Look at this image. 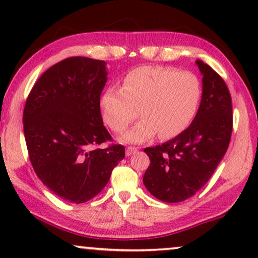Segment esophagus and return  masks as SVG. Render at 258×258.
Returning <instances> with one entry per match:
<instances>
[{"instance_id":"34e87169","label":"esophagus","mask_w":258,"mask_h":258,"mask_svg":"<svg viewBox=\"0 0 258 258\" xmlns=\"http://www.w3.org/2000/svg\"><path fill=\"white\" fill-rule=\"evenodd\" d=\"M137 151V148H135V147H128L125 149V155L126 156H132L133 154H135Z\"/></svg>"}]
</instances>
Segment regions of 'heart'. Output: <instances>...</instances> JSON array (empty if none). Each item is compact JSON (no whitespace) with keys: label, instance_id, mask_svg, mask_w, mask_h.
Returning <instances> with one entry per match:
<instances>
[{"label":"heart","instance_id":"b5f03b06","mask_svg":"<svg viewBox=\"0 0 258 258\" xmlns=\"http://www.w3.org/2000/svg\"><path fill=\"white\" fill-rule=\"evenodd\" d=\"M202 86L191 72L172 67L143 66L123 77L122 88H105L100 97L102 117L115 133L124 132L137 116L143 118L123 136V141L141 143L158 133L171 139L188 128L199 109Z\"/></svg>","mask_w":258,"mask_h":258}]
</instances>
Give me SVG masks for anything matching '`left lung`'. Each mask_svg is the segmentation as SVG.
I'll return each instance as SVG.
<instances>
[{
    "instance_id": "1",
    "label": "left lung",
    "mask_w": 258,
    "mask_h": 258,
    "mask_svg": "<svg viewBox=\"0 0 258 258\" xmlns=\"http://www.w3.org/2000/svg\"><path fill=\"white\" fill-rule=\"evenodd\" d=\"M203 93L191 124L161 146L146 148L150 165L143 183L151 195L167 203L185 201L209 181L230 143L231 96L223 79L197 59Z\"/></svg>"
}]
</instances>
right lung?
Listing matches in <instances>:
<instances>
[{
	"label": "right lung",
	"instance_id": "obj_1",
	"mask_svg": "<svg viewBox=\"0 0 258 258\" xmlns=\"http://www.w3.org/2000/svg\"><path fill=\"white\" fill-rule=\"evenodd\" d=\"M105 62L74 56L56 63L34 84L23 110L27 149L37 177L56 196L84 203L107 185L124 158L103 125L100 96Z\"/></svg>",
	"mask_w": 258,
	"mask_h": 258
}]
</instances>
